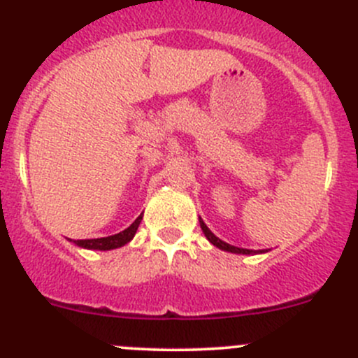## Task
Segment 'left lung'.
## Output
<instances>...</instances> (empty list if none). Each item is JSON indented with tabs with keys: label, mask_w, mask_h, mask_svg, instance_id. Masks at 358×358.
<instances>
[{
	"label": "left lung",
	"mask_w": 358,
	"mask_h": 358,
	"mask_svg": "<svg viewBox=\"0 0 358 358\" xmlns=\"http://www.w3.org/2000/svg\"><path fill=\"white\" fill-rule=\"evenodd\" d=\"M201 228H202V231H204V235L208 236L209 242L213 243V245H216L217 248H221V250L233 252V254H252V250H248V248H238V247H233V245H229V243L223 242V240L217 238L216 235H213V233H210V229H209L208 227H206L204 221H202V220H201Z\"/></svg>",
	"instance_id": "obj_1"
}]
</instances>
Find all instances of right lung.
<instances>
[{
	"instance_id": "right-lung-1",
	"label": "right lung",
	"mask_w": 358,
	"mask_h": 358,
	"mask_svg": "<svg viewBox=\"0 0 358 358\" xmlns=\"http://www.w3.org/2000/svg\"><path fill=\"white\" fill-rule=\"evenodd\" d=\"M142 221V214L130 224L129 228L123 229V231L116 233V235L111 236H104V238H90V240H77L78 247L84 248H94V250H111V248H118L125 243H129L131 238H134L135 231H137L138 224Z\"/></svg>"
}]
</instances>
